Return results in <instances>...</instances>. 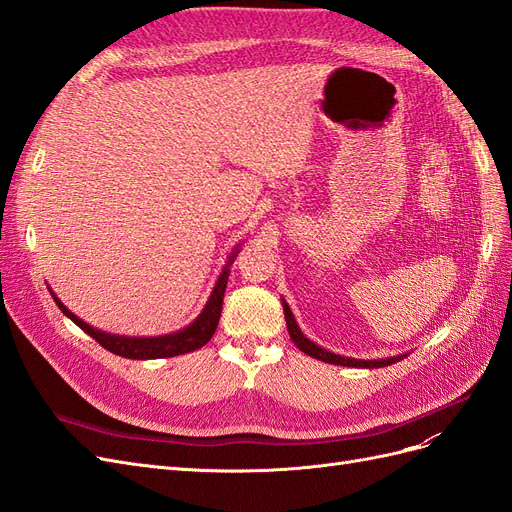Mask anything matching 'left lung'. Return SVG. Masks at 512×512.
Returning <instances> with one entry per match:
<instances>
[{
    "label": "left lung",
    "instance_id": "8db88e82",
    "mask_svg": "<svg viewBox=\"0 0 512 512\" xmlns=\"http://www.w3.org/2000/svg\"><path fill=\"white\" fill-rule=\"evenodd\" d=\"M284 316H286V327L290 333V339L294 342L299 350H303L305 354L312 356V359L324 361V363H331V365H344V367H365V369H374V367H386V365H393L397 361L404 359V356H391V359H380V361H359V359H348V356H339L333 354L329 350H322L320 346H316L314 342H309V339L301 333L297 320H294L290 307L284 301Z\"/></svg>",
    "mask_w": 512,
    "mask_h": 512
}]
</instances>
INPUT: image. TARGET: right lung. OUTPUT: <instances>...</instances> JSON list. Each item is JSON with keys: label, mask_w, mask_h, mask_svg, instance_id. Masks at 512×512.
<instances>
[{"label": "right lung", "mask_w": 512, "mask_h": 512, "mask_svg": "<svg viewBox=\"0 0 512 512\" xmlns=\"http://www.w3.org/2000/svg\"><path fill=\"white\" fill-rule=\"evenodd\" d=\"M237 250L232 252V258H235ZM230 258V262H232ZM228 262V265H230ZM228 265L222 271L218 284H215L211 299L207 301L203 314H200L190 327H185L179 333H170L164 337H119V335H111V333H102L98 329H91L89 324H85L81 318H76L70 309L61 303L57 297L55 303L57 307L64 312L74 324L89 333L96 342L106 348L108 352L126 356V359H166V356H179L185 352H194L198 348H203L209 339L213 337L215 329H218L220 322V314H222V303H224V292H226V284H228Z\"/></svg>", "instance_id": "1"}]
</instances>
